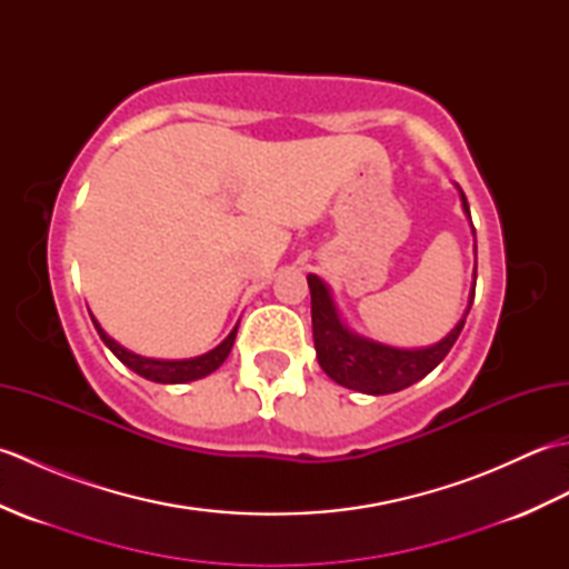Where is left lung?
<instances>
[{
    "instance_id": "1",
    "label": "left lung",
    "mask_w": 569,
    "mask_h": 569,
    "mask_svg": "<svg viewBox=\"0 0 569 569\" xmlns=\"http://www.w3.org/2000/svg\"><path fill=\"white\" fill-rule=\"evenodd\" d=\"M462 198V208L469 217V204L465 192L459 190ZM471 220V217H469ZM475 229V227H471ZM475 283H477V269H475ZM310 286V306H312V340H316V352L322 371L328 373L332 381H337L345 389L361 391L369 396H383L408 389L410 383L420 381L422 377L440 365V361L450 352L457 342L459 332L465 328V320L469 316L471 300H475V286L469 293V306L465 310L462 320H459L452 332L442 337L438 345L422 347V349H398L381 342H373L369 337H361L352 332L342 322L340 312L332 300L330 288L325 286L316 273L308 276Z\"/></svg>"
}]
</instances>
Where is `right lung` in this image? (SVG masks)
I'll return each mask as SVG.
<instances>
[{"label": "right lung", "instance_id": "right-lung-1", "mask_svg": "<svg viewBox=\"0 0 569 569\" xmlns=\"http://www.w3.org/2000/svg\"><path fill=\"white\" fill-rule=\"evenodd\" d=\"M92 322H94V330H98V335L102 337V342L112 349V355L122 361L124 367H129L131 371H137L139 377L156 381V383H186V381H196V379L208 377V373L222 367V361L229 357V352H232V345L237 337V328H234L224 337L222 345L210 349L208 355H200L192 359H149V357L129 352L127 347L114 342L112 337L100 328L98 320L92 318Z\"/></svg>", "mask_w": 569, "mask_h": 569}]
</instances>
